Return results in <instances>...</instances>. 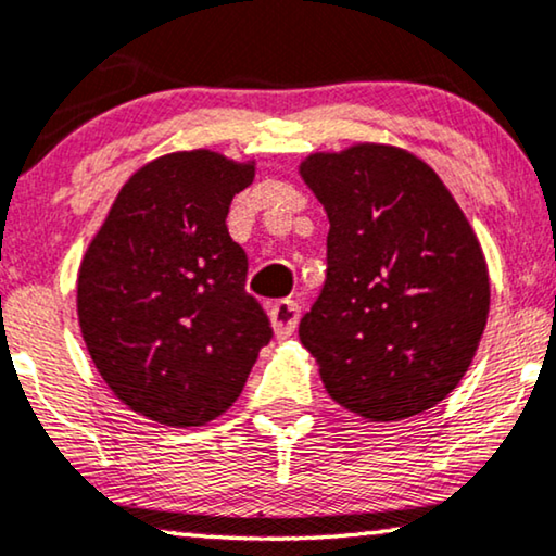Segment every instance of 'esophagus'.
<instances>
[{"label":"esophagus","mask_w":556,"mask_h":556,"mask_svg":"<svg viewBox=\"0 0 556 556\" xmlns=\"http://www.w3.org/2000/svg\"><path fill=\"white\" fill-rule=\"evenodd\" d=\"M268 316H270V324H273V331H276V337L288 339L295 331V326H299L301 308H299V303H293V301H278L270 306Z\"/></svg>","instance_id":"obj_1"}]
</instances>
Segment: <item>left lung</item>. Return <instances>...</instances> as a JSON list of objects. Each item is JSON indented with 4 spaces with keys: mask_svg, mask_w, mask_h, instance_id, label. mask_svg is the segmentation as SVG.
Wrapping results in <instances>:
<instances>
[{
    "mask_svg": "<svg viewBox=\"0 0 556 556\" xmlns=\"http://www.w3.org/2000/svg\"><path fill=\"white\" fill-rule=\"evenodd\" d=\"M301 177L329 217L326 283L299 326L326 392L369 420L438 405L489 318V270L466 215L428 164L394 147L314 154Z\"/></svg>",
    "mask_w": 556,
    "mask_h": 556,
    "instance_id": "1",
    "label": "left lung"
}]
</instances>
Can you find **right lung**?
Instances as JSON below:
<instances>
[{"mask_svg":"<svg viewBox=\"0 0 556 556\" xmlns=\"http://www.w3.org/2000/svg\"><path fill=\"white\" fill-rule=\"evenodd\" d=\"M253 174L212 151L156 159L126 181L83 257L88 352L118 400L151 420H215L273 339L225 225Z\"/></svg>","mask_w":556,"mask_h":556,"instance_id":"1","label":"right lung"}]
</instances>
